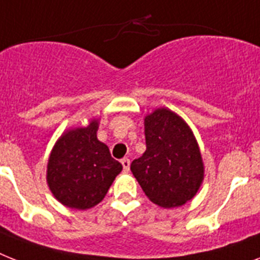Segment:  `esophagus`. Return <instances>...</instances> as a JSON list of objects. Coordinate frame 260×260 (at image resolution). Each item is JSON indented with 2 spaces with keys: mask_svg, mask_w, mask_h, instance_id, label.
Listing matches in <instances>:
<instances>
[{
  "mask_svg": "<svg viewBox=\"0 0 260 260\" xmlns=\"http://www.w3.org/2000/svg\"><path fill=\"white\" fill-rule=\"evenodd\" d=\"M122 166H123V171L125 173H127L128 170H130V159L128 158H123V159L121 160Z\"/></svg>",
  "mask_w": 260,
  "mask_h": 260,
  "instance_id": "obj_1",
  "label": "esophagus"
}]
</instances>
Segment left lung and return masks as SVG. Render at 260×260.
I'll return each mask as SVG.
<instances>
[{"label": "left lung", "instance_id": "1", "mask_svg": "<svg viewBox=\"0 0 260 260\" xmlns=\"http://www.w3.org/2000/svg\"><path fill=\"white\" fill-rule=\"evenodd\" d=\"M146 151L130 165L143 192L170 209L194 197L203 181L198 143L182 118L158 109L145 118Z\"/></svg>", "mask_w": 260, "mask_h": 260}]
</instances>
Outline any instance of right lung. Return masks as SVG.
I'll list each match as a JSON object with an SVG mask.
<instances>
[{
  "label": "right lung",
  "instance_id": "right-lung-1",
  "mask_svg": "<svg viewBox=\"0 0 260 260\" xmlns=\"http://www.w3.org/2000/svg\"><path fill=\"white\" fill-rule=\"evenodd\" d=\"M98 121L62 135L51 151L48 183L62 205L86 210L98 205L122 171L109 147L96 139Z\"/></svg>",
  "mask_w": 260,
  "mask_h": 260
}]
</instances>
